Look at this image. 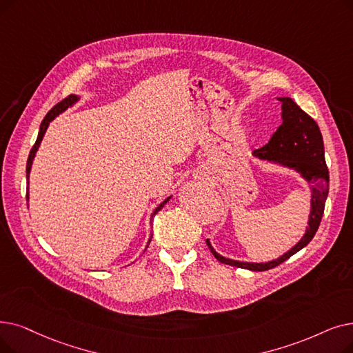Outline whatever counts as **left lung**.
<instances>
[{"mask_svg":"<svg viewBox=\"0 0 353 353\" xmlns=\"http://www.w3.org/2000/svg\"><path fill=\"white\" fill-rule=\"evenodd\" d=\"M277 99L281 102V125L272 134L268 144L255 150L252 156L270 164L294 170L304 181H307L310 185V213L307 226L300 241L293 248L271 261L247 263L226 258L214 251L210 241L206 239L210 252L218 261L251 271L271 270L303 250L317 232L329 194V170L325 160V144L316 121L305 114L291 98L281 97Z\"/></svg>","mask_w":353,"mask_h":353,"instance_id":"obj_1","label":"left lung"}]
</instances>
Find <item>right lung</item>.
<instances>
[{
    "label": "right lung",
    "mask_w": 353,
    "mask_h": 353,
    "mask_svg": "<svg viewBox=\"0 0 353 353\" xmlns=\"http://www.w3.org/2000/svg\"><path fill=\"white\" fill-rule=\"evenodd\" d=\"M81 99V97H78V95H70L69 98H66L65 101H62V102H59L57 105H54L53 108L48 112V115L44 117V119L41 121V124H40V130H39V135H37V140H36V144L33 145V148H32V151H30V156H28V160H27V168H26V174H27V185H28V179H30V172H32V165H33V160H34V157H36V152H37V150H39V147H40V144H41V141H43V137H44V134H46V131H48V128H49V125H50V122L56 118V117H59L60 114H63L66 110H69V108H72V106L78 102ZM27 190H28V188H27ZM172 199V196H168L167 199H164V201L154 209L152 210V213H151V216H150V226L152 225V218L156 216V214L163 209V206L170 201ZM27 201H28V192H27ZM150 241H151V238H150ZM150 241H148V243H150Z\"/></svg>",
    "instance_id": "1"
}]
</instances>
